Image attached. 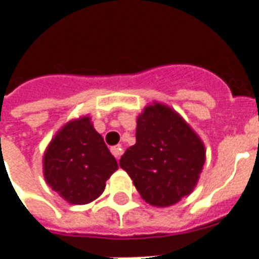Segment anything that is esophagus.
I'll return each mask as SVG.
<instances>
[{"mask_svg":"<svg viewBox=\"0 0 259 259\" xmlns=\"http://www.w3.org/2000/svg\"><path fill=\"white\" fill-rule=\"evenodd\" d=\"M111 152H112L113 157L118 159V158L122 155V152H123V148H122V146H113V147H111Z\"/></svg>","mask_w":259,"mask_h":259,"instance_id":"esophagus-1","label":"esophagus"}]
</instances>
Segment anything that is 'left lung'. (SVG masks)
Instances as JSON below:
<instances>
[{"label":"left lung","mask_w":259,"mask_h":259,"mask_svg":"<svg viewBox=\"0 0 259 259\" xmlns=\"http://www.w3.org/2000/svg\"><path fill=\"white\" fill-rule=\"evenodd\" d=\"M205 162V147L175 109L154 102L137 118L136 144L119 165L141 198L154 206L179 202L194 190Z\"/></svg>","instance_id":"obj_1"}]
</instances>
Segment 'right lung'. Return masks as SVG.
<instances>
[{
	"label": "right lung",
	"instance_id": "right-lung-1",
	"mask_svg": "<svg viewBox=\"0 0 259 259\" xmlns=\"http://www.w3.org/2000/svg\"><path fill=\"white\" fill-rule=\"evenodd\" d=\"M48 186L70 204H89L102 194L118 162L90 116L74 119L54 136L42 158Z\"/></svg>",
	"mask_w": 259,
	"mask_h": 259
}]
</instances>
